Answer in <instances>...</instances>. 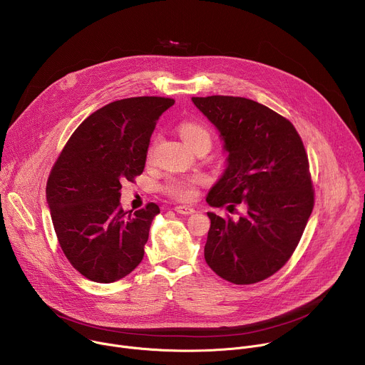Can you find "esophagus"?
I'll list each match as a JSON object with an SVG mask.
<instances>
[{
	"label": "esophagus",
	"mask_w": 365,
	"mask_h": 365,
	"mask_svg": "<svg viewBox=\"0 0 365 365\" xmlns=\"http://www.w3.org/2000/svg\"><path fill=\"white\" fill-rule=\"evenodd\" d=\"M175 211H176L178 214H182V215H192V214H195L193 207H192V206H186V205H179V206H176Z\"/></svg>",
	"instance_id": "1"
}]
</instances>
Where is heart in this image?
I'll use <instances>...</instances> for the list:
<instances>
[{
  "label": "heart",
  "instance_id": "heart-1",
  "mask_svg": "<svg viewBox=\"0 0 365 365\" xmlns=\"http://www.w3.org/2000/svg\"><path fill=\"white\" fill-rule=\"evenodd\" d=\"M179 133L189 147H192L199 140H210L211 141L210 133H207V130L203 125H200L197 123H183L179 127ZM206 183H207L206 175L193 173V175H187V176L170 178L166 182L163 189L173 199L192 200L197 193V187L203 186Z\"/></svg>",
  "mask_w": 365,
  "mask_h": 365
}]
</instances>
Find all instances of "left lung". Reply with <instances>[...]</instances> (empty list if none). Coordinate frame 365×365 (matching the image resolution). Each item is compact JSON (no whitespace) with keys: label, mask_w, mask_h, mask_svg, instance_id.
<instances>
[{"label":"left lung","mask_w":365,"mask_h":365,"mask_svg":"<svg viewBox=\"0 0 365 365\" xmlns=\"http://www.w3.org/2000/svg\"><path fill=\"white\" fill-rule=\"evenodd\" d=\"M224 140L227 169L206 202H244L238 221L207 212L205 259L220 277L252 284L279 272L292 257L314 210L309 160L293 124L241 96L192 98Z\"/></svg>","instance_id":"obj_1"}]
</instances>
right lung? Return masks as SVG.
Masks as SVG:
<instances>
[{
	"instance_id": "1",
	"label": "right lung",
	"mask_w": 365,
	"mask_h": 365,
	"mask_svg": "<svg viewBox=\"0 0 365 365\" xmlns=\"http://www.w3.org/2000/svg\"><path fill=\"white\" fill-rule=\"evenodd\" d=\"M173 103L137 96L99 108L75 130L50 172L46 197L58 241L88 280L113 283L141 263L160 210L150 202L125 212L121 183L143 173L155 123Z\"/></svg>"
}]
</instances>
